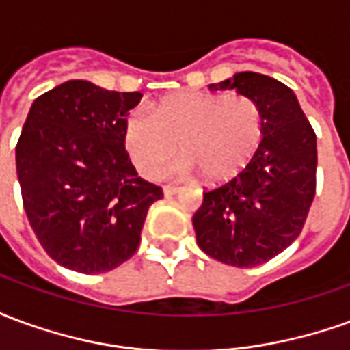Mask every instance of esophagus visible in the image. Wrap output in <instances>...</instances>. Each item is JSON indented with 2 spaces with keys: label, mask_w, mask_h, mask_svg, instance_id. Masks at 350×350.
Segmentation results:
<instances>
[{
  "label": "esophagus",
  "mask_w": 350,
  "mask_h": 350,
  "mask_svg": "<svg viewBox=\"0 0 350 350\" xmlns=\"http://www.w3.org/2000/svg\"><path fill=\"white\" fill-rule=\"evenodd\" d=\"M180 187H176V185H165L163 187V193H165V197H172V195H178L180 193Z\"/></svg>",
  "instance_id": "obj_1"
}]
</instances>
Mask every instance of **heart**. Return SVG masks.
I'll use <instances>...</instances> for the list:
<instances>
[{"mask_svg": "<svg viewBox=\"0 0 350 350\" xmlns=\"http://www.w3.org/2000/svg\"><path fill=\"white\" fill-rule=\"evenodd\" d=\"M123 140L144 176L155 174L180 148L182 157L161 176L198 170L208 182H219L255 155L262 140V118L257 103L245 95L183 92L157 103L153 116L133 110Z\"/></svg>", "mask_w": 350, "mask_h": 350, "instance_id": "1", "label": "heart"}]
</instances>
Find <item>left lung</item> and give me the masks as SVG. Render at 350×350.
I'll list each match as a JSON object with an SVG mask.
<instances>
[{
  "label": "left lung",
  "mask_w": 350,
  "mask_h": 350,
  "mask_svg": "<svg viewBox=\"0 0 350 350\" xmlns=\"http://www.w3.org/2000/svg\"><path fill=\"white\" fill-rule=\"evenodd\" d=\"M257 103L260 146L242 172L204 193L193 215L206 255L238 268L268 262L300 236L315 197L317 137L296 95L260 72H236L210 84Z\"/></svg>",
  "instance_id": "8db88e82"
}]
</instances>
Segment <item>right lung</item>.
I'll list each match as a JSON object with an SVG mask.
<instances>
[{
	"instance_id": "right-lung-1",
	"label": "right lung",
	"mask_w": 350,
	"mask_h": 350,
	"mask_svg": "<svg viewBox=\"0 0 350 350\" xmlns=\"http://www.w3.org/2000/svg\"><path fill=\"white\" fill-rule=\"evenodd\" d=\"M140 99L69 80L29 108L16 144L24 210L44 251L69 270L103 273L133 257L150 206L163 198L125 152V116Z\"/></svg>"
}]
</instances>
